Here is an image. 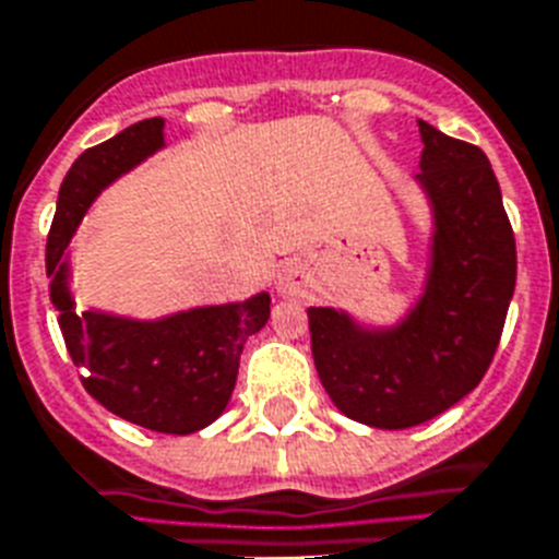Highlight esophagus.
<instances>
[{
  "label": "esophagus",
  "instance_id": "34e87169",
  "mask_svg": "<svg viewBox=\"0 0 559 559\" xmlns=\"http://www.w3.org/2000/svg\"><path fill=\"white\" fill-rule=\"evenodd\" d=\"M280 292H292V276H283V280H280Z\"/></svg>",
  "mask_w": 559,
  "mask_h": 559
}]
</instances>
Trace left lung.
<instances>
[{
	"mask_svg": "<svg viewBox=\"0 0 559 559\" xmlns=\"http://www.w3.org/2000/svg\"><path fill=\"white\" fill-rule=\"evenodd\" d=\"M421 185L432 210L430 267L404 320L360 325L308 308L311 355L329 399L352 421L406 430L479 386L502 337L516 242L488 155L418 120Z\"/></svg>",
	"mask_w": 559,
	"mask_h": 559,
	"instance_id": "8db88e82",
	"label": "left lung"
}]
</instances>
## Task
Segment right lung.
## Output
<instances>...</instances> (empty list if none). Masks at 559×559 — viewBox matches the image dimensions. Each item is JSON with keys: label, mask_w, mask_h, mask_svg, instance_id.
I'll return each mask as SVG.
<instances>
[{"label": "right lung", "mask_w": 559, "mask_h": 559, "mask_svg": "<svg viewBox=\"0 0 559 559\" xmlns=\"http://www.w3.org/2000/svg\"><path fill=\"white\" fill-rule=\"evenodd\" d=\"M164 146V118L138 120L92 146L62 178L46 245L51 302L83 386L109 413L169 436L204 430L225 413L239 374L245 341L271 317V297L202 306L160 320L106 311H74L69 292V242L103 187Z\"/></svg>", "instance_id": "add662e5"}]
</instances>
